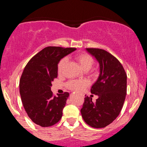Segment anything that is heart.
Returning <instances> with one entry per match:
<instances>
[{"label": "heart", "instance_id": "b5f03b06", "mask_svg": "<svg viewBox=\"0 0 147 147\" xmlns=\"http://www.w3.org/2000/svg\"><path fill=\"white\" fill-rule=\"evenodd\" d=\"M76 59L79 62V65H81L84 70H88L91 68L94 63V59L90 54L87 52H82L77 55L75 56ZM68 61V58L67 57H63L59 61L57 67L58 72L61 74L63 72L64 68H65V64ZM89 82L86 79H79V80H70L67 82L66 86L70 90L79 92L83 90L86 87L89 85Z\"/></svg>", "mask_w": 147, "mask_h": 147}]
</instances>
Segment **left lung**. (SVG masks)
Listing matches in <instances>:
<instances>
[{"label": "left lung", "mask_w": 147, "mask_h": 147, "mask_svg": "<svg viewBox=\"0 0 147 147\" xmlns=\"http://www.w3.org/2000/svg\"><path fill=\"white\" fill-rule=\"evenodd\" d=\"M86 50L100 67L99 78L90 89L98 98L92 102V97L86 96L81 113L87 124L99 129L109 125L119 115L126 98L127 76L120 62L111 53L99 48Z\"/></svg>", "instance_id": "8db88e82"}]
</instances>
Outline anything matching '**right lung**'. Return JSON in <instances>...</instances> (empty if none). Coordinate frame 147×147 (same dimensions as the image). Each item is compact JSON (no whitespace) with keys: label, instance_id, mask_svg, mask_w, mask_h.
<instances>
[{"label":"right lung","instance_id":"right-lung-1","mask_svg":"<svg viewBox=\"0 0 147 147\" xmlns=\"http://www.w3.org/2000/svg\"><path fill=\"white\" fill-rule=\"evenodd\" d=\"M75 48L49 46L29 61L20 79L21 101L28 117L34 123L48 127L57 124L63 115L69 93L53 95L52 82L58 75V63L75 51Z\"/></svg>","mask_w":147,"mask_h":147}]
</instances>
